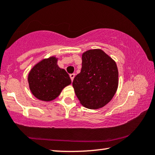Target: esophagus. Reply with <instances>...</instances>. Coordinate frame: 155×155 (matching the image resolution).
I'll return each instance as SVG.
<instances>
[{
  "instance_id": "1",
  "label": "esophagus",
  "mask_w": 155,
  "mask_h": 155,
  "mask_svg": "<svg viewBox=\"0 0 155 155\" xmlns=\"http://www.w3.org/2000/svg\"><path fill=\"white\" fill-rule=\"evenodd\" d=\"M70 78H71V80H72V81H73V79H74V78H75V74H74V73L71 74V75H70Z\"/></svg>"
}]
</instances>
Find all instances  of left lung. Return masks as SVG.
Listing matches in <instances>:
<instances>
[{
    "mask_svg": "<svg viewBox=\"0 0 155 155\" xmlns=\"http://www.w3.org/2000/svg\"><path fill=\"white\" fill-rule=\"evenodd\" d=\"M82 60L81 71L73 82L76 96L88 109L103 107L111 100L117 90V65L101 49L87 51Z\"/></svg>",
    "mask_w": 155,
    "mask_h": 155,
    "instance_id": "1",
    "label": "left lung"
}]
</instances>
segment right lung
Here are the masks:
<instances>
[{"label":"right lung","mask_w":155,"mask_h":155,"mask_svg":"<svg viewBox=\"0 0 155 155\" xmlns=\"http://www.w3.org/2000/svg\"><path fill=\"white\" fill-rule=\"evenodd\" d=\"M29 89L41 101L54 100L71 83L69 75L57 65L56 57L44 59L32 68L28 75Z\"/></svg>","instance_id":"1"}]
</instances>
